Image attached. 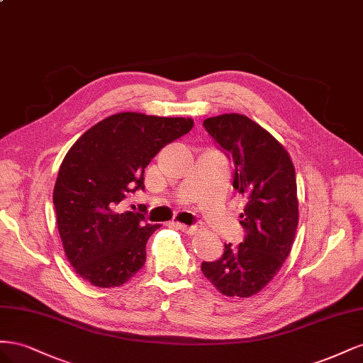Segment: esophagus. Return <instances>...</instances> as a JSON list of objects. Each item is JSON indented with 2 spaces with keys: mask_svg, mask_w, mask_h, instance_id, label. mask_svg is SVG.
<instances>
[{
  "mask_svg": "<svg viewBox=\"0 0 363 363\" xmlns=\"http://www.w3.org/2000/svg\"><path fill=\"white\" fill-rule=\"evenodd\" d=\"M173 226H176V228H178V230H181L182 233L190 234V235L194 234L196 231H198V226H194V225H184V223H179V222H174Z\"/></svg>",
  "mask_w": 363,
  "mask_h": 363,
  "instance_id": "esophagus-1",
  "label": "esophagus"
}]
</instances>
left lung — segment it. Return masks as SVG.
<instances>
[{
    "label": "left lung",
    "instance_id": "8db88e82",
    "mask_svg": "<svg viewBox=\"0 0 363 363\" xmlns=\"http://www.w3.org/2000/svg\"><path fill=\"white\" fill-rule=\"evenodd\" d=\"M203 128L233 160V187L247 203L240 214L243 243L225 245L219 260L201 267L220 294L250 298L272 281L291 254L298 226L295 167L281 144L242 113L206 118Z\"/></svg>",
    "mask_w": 363,
    "mask_h": 363
}]
</instances>
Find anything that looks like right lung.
I'll return each instance as SVG.
<instances>
[{
  "label": "right lung",
  "instance_id": "right-lung-1",
  "mask_svg": "<svg viewBox=\"0 0 363 363\" xmlns=\"http://www.w3.org/2000/svg\"><path fill=\"white\" fill-rule=\"evenodd\" d=\"M191 118L120 112L82 135L60 164L53 191L57 230L74 271L97 287H116L146 262L160 225L120 203L144 190V169L164 146L189 133Z\"/></svg>",
  "mask_w": 363,
  "mask_h": 363
}]
</instances>
